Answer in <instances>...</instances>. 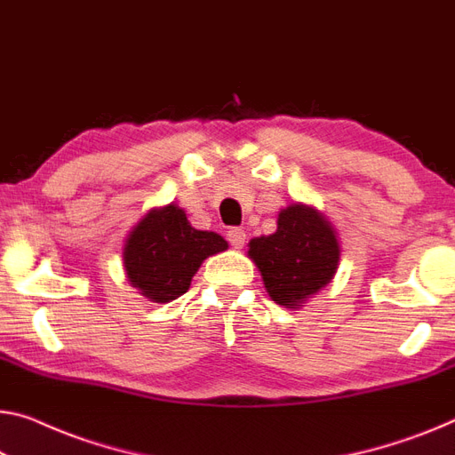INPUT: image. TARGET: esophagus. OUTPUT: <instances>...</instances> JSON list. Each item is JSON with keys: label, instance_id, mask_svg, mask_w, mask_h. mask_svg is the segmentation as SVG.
<instances>
[{"label": "esophagus", "instance_id": "obj_1", "mask_svg": "<svg viewBox=\"0 0 455 455\" xmlns=\"http://www.w3.org/2000/svg\"><path fill=\"white\" fill-rule=\"evenodd\" d=\"M245 236H247L245 230L239 228V227H233V228L227 230V239L235 249H241L243 245H245Z\"/></svg>", "mask_w": 455, "mask_h": 455}]
</instances>
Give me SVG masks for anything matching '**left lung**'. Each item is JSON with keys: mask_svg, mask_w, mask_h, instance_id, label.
<instances>
[{"mask_svg": "<svg viewBox=\"0 0 455 455\" xmlns=\"http://www.w3.org/2000/svg\"><path fill=\"white\" fill-rule=\"evenodd\" d=\"M249 257L269 296L288 308L302 307L333 280L339 243L333 227L313 208L294 204L277 216V230L249 243Z\"/></svg>", "mask_w": 455, "mask_h": 455, "instance_id": "obj_1", "label": "left lung"}]
</instances>
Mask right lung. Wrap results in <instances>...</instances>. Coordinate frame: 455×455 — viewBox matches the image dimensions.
<instances>
[{
	"label": "right lung",
	"mask_w": 455,
	"mask_h": 455,
	"mask_svg": "<svg viewBox=\"0 0 455 455\" xmlns=\"http://www.w3.org/2000/svg\"><path fill=\"white\" fill-rule=\"evenodd\" d=\"M228 245L220 235L196 230L184 210L169 204L153 210L128 236L124 269L128 280L153 302H169L188 292L208 255Z\"/></svg>",
	"instance_id": "right-lung-1"
}]
</instances>
